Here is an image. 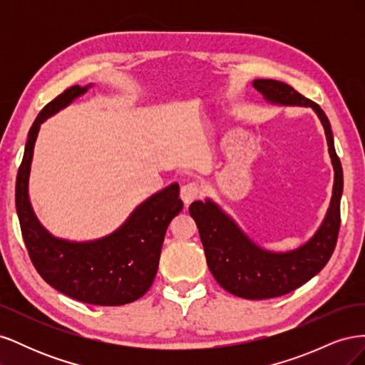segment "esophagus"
I'll return each instance as SVG.
<instances>
[{
    "label": "esophagus",
    "mask_w": 365,
    "mask_h": 365,
    "mask_svg": "<svg viewBox=\"0 0 365 365\" xmlns=\"http://www.w3.org/2000/svg\"><path fill=\"white\" fill-rule=\"evenodd\" d=\"M200 193H201V189L197 182H187L181 187V200L184 201L185 205H189L190 202L197 200V197H200Z\"/></svg>",
    "instance_id": "34e87169"
}]
</instances>
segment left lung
<instances>
[{"instance_id": "8db88e82", "label": "left lung", "mask_w": 365, "mask_h": 365, "mask_svg": "<svg viewBox=\"0 0 365 365\" xmlns=\"http://www.w3.org/2000/svg\"><path fill=\"white\" fill-rule=\"evenodd\" d=\"M252 85L268 102L314 109L324 126L335 170L334 195L324 222L307 244L289 252H271L259 248L242 233L233 219L210 200L192 202L189 212L200 230L208 269L216 282L233 295L248 300H267L300 288L326 267L334 254L341 225L342 168L335 152L329 118L322 108L288 83L256 79Z\"/></svg>"}]
</instances>
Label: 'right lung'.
I'll return each instance as SVG.
<instances>
[{"label":"right lung","instance_id":"obj_1","mask_svg":"<svg viewBox=\"0 0 365 365\" xmlns=\"http://www.w3.org/2000/svg\"><path fill=\"white\" fill-rule=\"evenodd\" d=\"M86 90L88 86L79 85L68 88L43 106L33 121L16 176V213L30 260L43 280L74 300L120 306L149 291L157 275L165 230L184 204L175 182L138 205L113 235L82 244L53 237L39 224L29 201V175L41 123Z\"/></svg>","mask_w":365,"mask_h":365}]
</instances>
